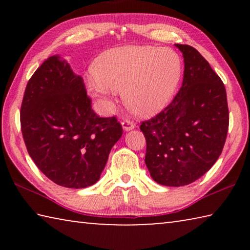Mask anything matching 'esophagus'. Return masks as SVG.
I'll return each mask as SVG.
<instances>
[{
	"mask_svg": "<svg viewBox=\"0 0 250 250\" xmlns=\"http://www.w3.org/2000/svg\"><path fill=\"white\" fill-rule=\"evenodd\" d=\"M121 125H122V128H124V130L125 131H130V130H132L134 126H135V124L133 121H131V120H129V119H124L122 120V122H121Z\"/></svg>",
	"mask_w": 250,
	"mask_h": 250,
	"instance_id": "34e87169",
	"label": "esophagus"
}]
</instances>
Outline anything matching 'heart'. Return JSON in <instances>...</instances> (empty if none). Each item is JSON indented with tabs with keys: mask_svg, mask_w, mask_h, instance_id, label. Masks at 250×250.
<instances>
[{
	"mask_svg": "<svg viewBox=\"0 0 250 250\" xmlns=\"http://www.w3.org/2000/svg\"><path fill=\"white\" fill-rule=\"evenodd\" d=\"M92 71L86 88L101 104L109 105L115 91H122L130 111L147 117L171 100L179 86L182 64L179 55L170 49L132 45L103 53Z\"/></svg>",
	"mask_w": 250,
	"mask_h": 250,
	"instance_id": "b5f03b06",
	"label": "heart"
}]
</instances>
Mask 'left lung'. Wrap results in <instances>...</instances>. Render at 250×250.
Listing matches in <instances>:
<instances>
[{
	"mask_svg": "<svg viewBox=\"0 0 250 250\" xmlns=\"http://www.w3.org/2000/svg\"><path fill=\"white\" fill-rule=\"evenodd\" d=\"M175 46L184 57L182 87L167 107L140 125L146 167L166 186L188 185L204 175L221 155L229 125L222 79L195 48Z\"/></svg>",
	"mask_w": 250,
	"mask_h": 250,
	"instance_id": "obj_1",
	"label": "left lung"
}]
</instances>
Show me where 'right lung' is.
Segmentation results:
<instances>
[{
  "instance_id": "add662e5",
  "label": "right lung",
  "mask_w": 250,
  "mask_h": 250,
  "mask_svg": "<svg viewBox=\"0 0 250 250\" xmlns=\"http://www.w3.org/2000/svg\"><path fill=\"white\" fill-rule=\"evenodd\" d=\"M21 129L36 167L68 188L95 184L122 135L117 117L97 115L83 79L58 56L46 59L28 80Z\"/></svg>"
}]
</instances>
